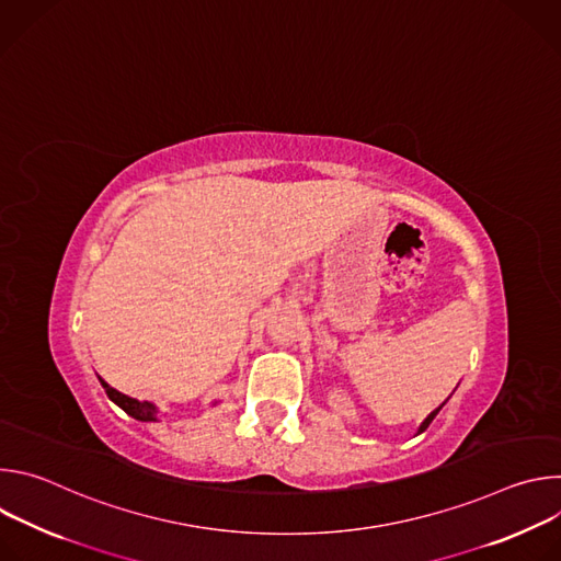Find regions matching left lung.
Listing matches in <instances>:
<instances>
[{"mask_svg": "<svg viewBox=\"0 0 561 561\" xmlns=\"http://www.w3.org/2000/svg\"><path fill=\"white\" fill-rule=\"evenodd\" d=\"M439 411H442V407H439V409H437V411H433V413H431V415H428V417H426V420H424V424H422V426H420V433H424V431H426V428H428V426H431V422H433V420H435V415H437V413H439Z\"/></svg>", "mask_w": 561, "mask_h": 561, "instance_id": "obj_1", "label": "left lung"}]
</instances>
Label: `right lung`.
I'll return each mask as SVG.
<instances>
[{"mask_svg": "<svg viewBox=\"0 0 561 561\" xmlns=\"http://www.w3.org/2000/svg\"><path fill=\"white\" fill-rule=\"evenodd\" d=\"M100 381H102L106 394L113 399V402H115L122 411H126L130 417H135V420H139V422H154L157 409H154L152 404H148V402H137V399H133V397H128V394H122L119 390L111 388L102 377H100Z\"/></svg>", "mask_w": 561, "mask_h": 561, "instance_id": "obj_1", "label": "right lung"}]
</instances>
